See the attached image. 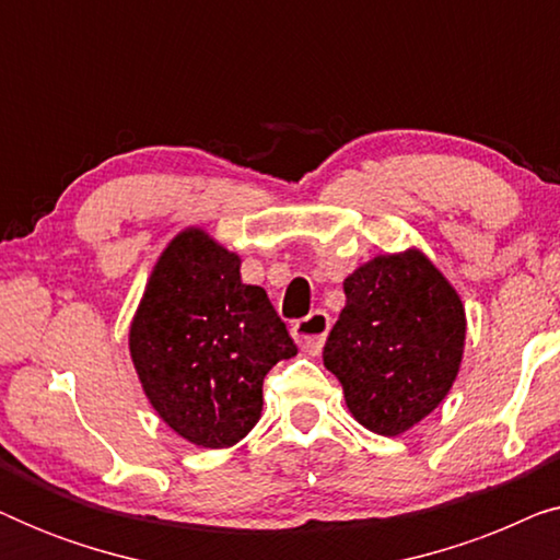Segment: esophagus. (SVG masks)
Masks as SVG:
<instances>
[{"instance_id":"1","label":"esophagus","mask_w":560,"mask_h":560,"mask_svg":"<svg viewBox=\"0 0 560 560\" xmlns=\"http://www.w3.org/2000/svg\"><path fill=\"white\" fill-rule=\"evenodd\" d=\"M328 328H331V318L324 311H313L311 316H305L293 324V336L295 341L301 343L305 354L316 357L320 349H324V341L328 336Z\"/></svg>"}]
</instances>
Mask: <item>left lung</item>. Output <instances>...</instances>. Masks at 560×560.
Returning a JSON list of instances; mask_svg holds the SVG:
<instances>
[{
    "label": "left lung",
    "mask_w": 560,
    "mask_h": 560,
    "mask_svg": "<svg viewBox=\"0 0 560 560\" xmlns=\"http://www.w3.org/2000/svg\"><path fill=\"white\" fill-rule=\"evenodd\" d=\"M343 295L324 347L326 370L366 431H410L456 382L466 341L462 298L416 247L357 267Z\"/></svg>",
    "instance_id": "obj_1"
}]
</instances>
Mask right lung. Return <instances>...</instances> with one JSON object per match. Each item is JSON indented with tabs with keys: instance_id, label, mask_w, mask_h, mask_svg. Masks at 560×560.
<instances>
[{
	"instance_id": "obj_1",
	"label": "right lung",
	"mask_w": 560,
	"mask_h": 560,
	"mask_svg": "<svg viewBox=\"0 0 560 560\" xmlns=\"http://www.w3.org/2000/svg\"><path fill=\"white\" fill-rule=\"evenodd\" d=\"M236 252L198 226L175 234L152 267L129 326L144 395L180 439L201 448L240 443L262 416V382L298 354Z\"/></svg>"
}]
</instances>
